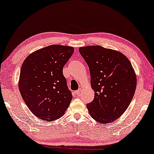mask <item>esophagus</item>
Returning a JSON list of instances; mask_svg holds the SVG:
<instances>
[{
    "label": "esophagus",
    "mask_w": 154,
    "mask_h": 154,
    "mask_svg": "<svg viewBox=\"0 0 154 154\" xmlns=\"http://www.w3.org/2000/svg\"><path fill=\"white\" fill-rule=\"evenodd\" d=\"M80 92H81V90H77L76 91H75V94L77 95H79L80 94Z\"/></svg>",
    "instance_id": "obj_1"
}]
</instances>
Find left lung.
<instances>
[{"label":"left lung","mask_w":154,"mask_h":154,"mask_svg":"<svg viewBox=\"0 0 154 154\" xmlns=\"http://www.w3.org/2000/svg\"><path fill=\"white\" fill-rule=\"evenodd\" d=\"M90 73L94 91L93 101L86 105L90 115L101 123H112L130 106L135 93L136 76L125 55L119 51L88 46L79 48Z\"/></svg>","instance_id":"obj_1"}]
</instances>
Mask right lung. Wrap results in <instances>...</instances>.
<instances>
[{"instance_id": "right-lung-1", "label": "right lung", "mask_w": 154, "mask_h": 154, "mask_svg": "<svg viewBox=\"0 0 154 154\" xmlns=\"http://www.w3.org/2000/svg\"><path fill=\"white\" fill-rule=\"evenodd\" d=\"M74 53L71 46L53 45L31 53L21 66L19 90L26 106L46 121L64 115L72 99L63 67Z\"/></svg>"}]
</instances>
